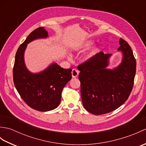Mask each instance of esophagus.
Here are the masks:
<instances>
[{
    "instance_id": "esophagus-1",
    "label": "esophagus",
    "mask_w": 146,
    "mask_h": 146,
    "mask_svg": "<svg viewBox=\"0 0 146 146\" xmlns=\"http://www.w3.org/2000/svg\"><path fill=\"white\" fill-rule=\"evenodd\" d=\"M78 74H79V71L78 70L75 69V68L72 70V71H71V75H72L73 78H76V77L78 76Z\"/></svg>"
}]
</instances>
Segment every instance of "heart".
Instances as JSON below:
<instances>
[{"instance_id":"b5f03b06","label":"heart","mask_w":146,"mask_h":146,"mask_svg":"<svg viewBox=\"0 0 146 146\" xmlns=\"http://www.w3.org/2000/svg\"><path fill=\"white\" fill-rule=\"evenodd\" d=\"M92 42H93V41H88V42H86L85 44L82 45L80 48H78V49H84L88 48H89L90 46L92 44ZM98 50V49L97 48H95L94 49H93V50L90 52L88 54L86 55V59H88L92 57L93 56L95 55L96 53H97Z\"/></svg>"}]
</instances>
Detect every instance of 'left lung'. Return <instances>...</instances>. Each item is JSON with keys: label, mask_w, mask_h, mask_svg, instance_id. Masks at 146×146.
<instances>
[{"label": "left lung", "mask_w": 146, "mask_h": 146, "mask_svg": "<svg viewBox=\"0 0 146 146\" xmlns=\"http://www.w3.org/2000/svg\"><path fill=\"white\" fill-rule=\"evenodd\" d=\"M118 51L122 52V61L113 70L107 69L111 54L100 52L79 65L83 107L94 115L111 112L127 100L134 85L136 60L131 46L120 39Z\"/></svg>", "instance_id": "8db88e82"}]
</instances>
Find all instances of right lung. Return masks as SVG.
<instances>
[{"mask_svg": "<svg viewBox=\"0 0 146 146\" xmlns=\"http://www.w3.org/2000/svg\"><path fill=\"white\" fill-rule=\"evenodd\" d=\"M47 37L48 32L42 27L31 33L17 49L13 68V80L19 94L28 106L41 111L53 110L60 105L62 90L71 79L72 71L56 63L39 73L27 70L24 61L27 44L36 39Z\"/></svg>", "mask_w": 146, "mask_h": 146, "instance_id": "right-lung-1", "label": "right lung"}]
</instances>
